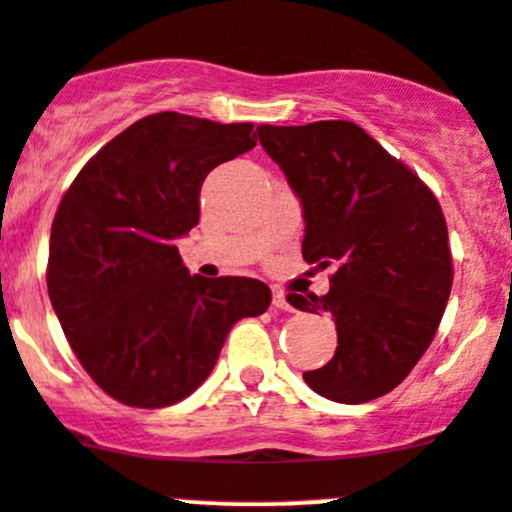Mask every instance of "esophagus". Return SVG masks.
<instances>
[{
	"label": "esophagus",
	"instance_id": "1",
	"mask_svg": "<svg viewBox=\"0 0 512 512\" xmlns=\"http://www.w3.org/2000/svg\"><path fill=\"white\" fill-rule=\"evenodd\" d=\"M272 305H275V308H280V310H293L288 295H285L280 288H272Z\"/></svg>",
	"mask_w": 512,
	"mask_h": 512
}]
</instances>
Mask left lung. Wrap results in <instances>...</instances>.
Segmentation results:
<instances>
[{"label": "left lung", "mask_w": 512, "mask_h": 512, "mask_svg": "<svg viewBox=\"0 0 512 512\" xmlns=\"http://www.w3.org/2000/svg\"><path fill=\"white\" fill-rule=\"evenodd\" d=\"M257 133L303 207L305 262L336 265L326 295H288L293 308L336 318V353L305 371V384L341 404L379 399L417 366L450 300L442 207L356 123L260 126Z\"/></svg>", "instance_id": "left-lung-1"}]
</instances>
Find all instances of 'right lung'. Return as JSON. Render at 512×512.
I'll list each match as a JSON object with an SVG mask.
<instances>
[{"mask_svg": "<svg viewBox=\"0 0 512 512\" xmlns=\"http://www.w3.org/2000/svg\"><path fill=\"white\" fill-rule=\"evenodd\" d=\"M255 148L252 123L154 113L80 169L50 232L47 293L90 379L128 407H171L272 293L255 278L189 275L176 240L199 224L214 166Z\"/></svg>", "mask_w": 512, "mask_h": 512, "instance_id": "obj_1", "label": "right lung"}]
</instances>
